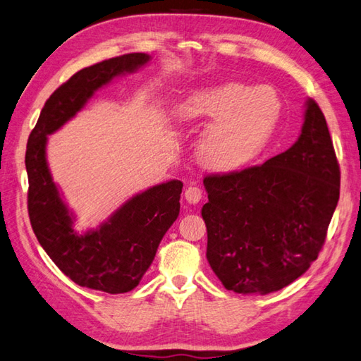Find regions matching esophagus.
Masks as SVG:
<instances>
[{"label":"esophagus","mask_w":361,"mask_h":361,"mask_svg":"<svg viewBox=\"0 0 361 361\" xmlns=\"http://www.w3.org/2000/svg\"><path fill=\"white\" fill-rule=\"evenodd\" d=\"M201 197H203V190H201L198 186H189L186 192H184V198H186L188 203H192V204H197L201 200Z\"/></svg>","instance_id":"1"}]
</instances>
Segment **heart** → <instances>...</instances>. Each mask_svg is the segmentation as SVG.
<instances>
[{
	"mask_svg": "<svg viewBox=\"0 0 361 361\" xmlns=\"http://www.w3.org/2000/svg\"><path fill=\"white\" fill-rule=\"evenodd\" d=\"M281 114V99L269 86L240 82L192 92L178 115L188 121H212L200 141L201 163L215 171H235L262 152Z\"/></svg>",
	"mask_w": 361,
	"mask_h": 361,
	"instance_id": "b5f03b06",
	"label": "heart"
}]
</instances>
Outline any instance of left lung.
I'll use <instances>...</instances> for the list:
<instances>
[{
	"mask_svg": "<svg viewBox=\"0 0 361 361\" xmlns=\"http://www.w3.org/2000/svg\"><path fill=\"white\" fill-rule=\"evenodd\" d=\"M206 257L223 286L271 294L303 275L324 245L340 166L322 109L306 102L295 145L262 166L204 177Z\"/></svg>",
	"mask_w": 361,
	"mask_h": 361,
	"instance_id": "obj_1",
	"label": "left lung"
}]
</instances>
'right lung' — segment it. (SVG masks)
Listing matches in <instances>:
<instances>
[{"instance_id": "obj_1", "label": "right lung", "mask_w": 361, "mask_h": 361, "mask_svg": "<svg viewBox=\"0 0 361 361\" xmlns=\"http://www.w3.org/2000/svg\"><path fill=\"white\" fill-rule=\"evenodd\" d=\"M149 61L147 54H128L81 69L49 97L27 141V209L39 245L73 283L107 294H124L138 286L180 214L183 183L172 180L149 188L126 201L97 229L77 233L73 214L49 171L47 135L73 118L98 89Z\"/></svg>"}]
</instances>
